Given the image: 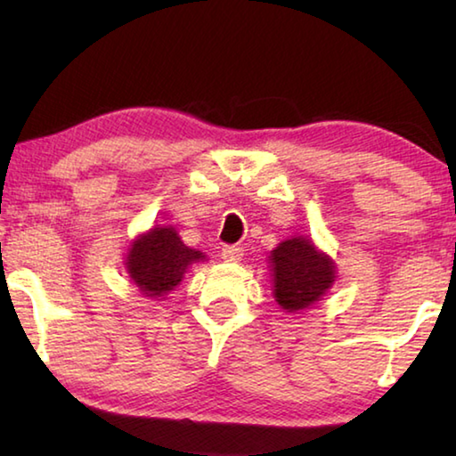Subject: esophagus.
<instances>
[{"label": "esophagus", "mask_w": 456, "mask_h": 456, "mask_svg": "<svg viewBox=\"0 0 456 456\" xmlns=\"http://www.w3.org/2000/svg\"><path fill=\"white\" fill-rule=\"evenodd\" d=\"M221 257L225 261H231V264H237L243 257V247L239 245H223L221 249Z\"/></svg>", "instance_id": "esophagus-1"}]
</instances>
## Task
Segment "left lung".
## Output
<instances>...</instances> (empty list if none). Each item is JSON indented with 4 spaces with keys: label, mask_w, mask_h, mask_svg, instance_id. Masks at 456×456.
I'll list each match as a JSON object with an SVG mask.
<instances>
[{
    "label": "left lung",
    "mask_w": 456,
    "mask_h": 456,
    "mask_svg": "<svg viewBox=\"0 0 456 456\" xmlns=\"http://www.w3.org/2000/svg\"><path fill=\"white\" fill-rule=\"evenodd\" d=\"M273 296L283 310L312 305L334 283V264L315 251L310 239L293 237L272 251Z\"/></svg>",
    "instance_id": "8db88e82"
}]
</instances>
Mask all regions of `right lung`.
Instances as JSON below:
<instances>
[{"label": "right lung", "instance_id": "right-lung-1", "mask_svg": "<svg viewBox=\"0 0 456 456\" xmlns=\"http://www.w3.org/2000/svg\"><path fill=\"white\" fill-rule=\"evenodd\" d=\"M203 257L184 245L173 227H154L134 241L126 269L146 297H160L181 283L184 269Z\"/></svg>", "mask_w": 456, "mask_h": 456}]
</instances>
